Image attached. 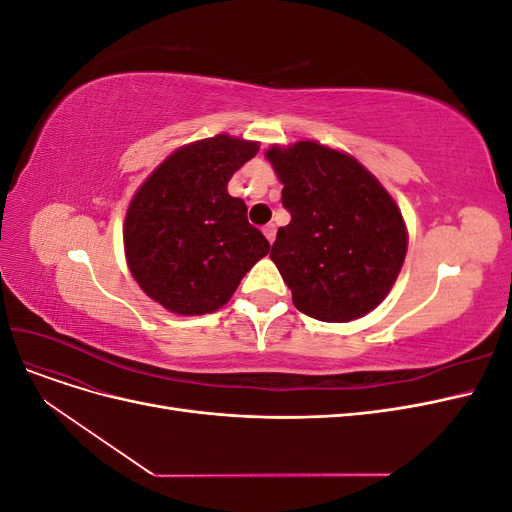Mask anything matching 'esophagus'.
Listing matches in <instances>:
<instances>
[{
    "mask_svg": "<svg viewBox=\"0 0 512 512\" xmlns=\"http://www.w3.org/2000/svg\"><path fill=\"white\" fill-rule=\"evenodd\" d=\"M262 232H265V237H267L269 243L275 241V226H273V224H267L265 228H262Z\"/></svg>",
    "mask_w": 512,
    "mask_h": 512,
    "instance_id": "obj_1",
    "label": "esophagus"
}]
</instances>
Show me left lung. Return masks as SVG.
Wrapping results in <instances>:
<instances>
[{
    "label": "left lung",
    "mask_w": 512,
    "mask_h": 512,
    "mask_svg": "<svg viewBox=\"0 0 512 512\" xmlns=\"http://www.w3.org/2000/svg\"><path fill=\"white\" fill-rule=\"evenodd\" d=\"M265 156L290 213L271 260L294 307L322 322L363 318L384 301L406 258L408 230L395 200L363 164L316 141L273 145Z\"/></svg>",
    "instance_id": "8db88e82"
}]
</instances>
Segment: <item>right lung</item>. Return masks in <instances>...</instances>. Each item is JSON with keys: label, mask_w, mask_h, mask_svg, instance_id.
Wrapping results in <instances>:
<instances>
[{"label": "right lung", "mask_w": 512, "mask_h": 512, "mask_svg": "<svg viewBox=\"0 0 512 512\" xmlns=\"http://www.w3.org/2000/svg\"><path fill=\"white\" fill-rule=\"evenodd\" d=\"M258 153V143L228 134L179 147L138 188L123 224L134 280L168 312L211 314L243 275L269 254L228 181Z\"/></svg>", "instance_id": "obj_1"}]
</instances>
